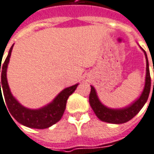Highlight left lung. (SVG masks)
Returning <instances> with one entry per match:
<instances>
[{"mask_svg":"<svg viewBox=\"0 0 154 154\" xmlns=\"http://www.w3.org/2000/svg\"><path fill=\"white\" fill-rule=\"evenodd\" d=\"M141 48V47H140ZM143 52L145 53L146 60V80H145V86L139 97L133 101L131 104L126 107L120 108V109H112L105 106L100 101L96 90L93 86L91 87V91L89 94V103L94 110L96 116L103 122L109 123V124H124L130 121L133 118L140 109L144 107L146 103L147 102L150 89H151V77H150V71H149V63L146 52L141 48ZM154 89V82H153Z\"/></svg>","mask_w":154,"mask_h":154,"instance_id":"left-lung-1","label":"left lung"}]
</instances>
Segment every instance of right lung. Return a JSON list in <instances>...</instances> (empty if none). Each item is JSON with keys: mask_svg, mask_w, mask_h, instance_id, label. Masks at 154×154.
Segmentation results:
<instances>
[{"mask_svg": "<svg viewBox=\"0 0 154 154\" xmlns=\"http://www.w3.org/2000/svg\"><path fill=\"white\" fill-rule=\"evenodd\" d=\"M13 46L9 50L5 61L2 66V68H1L2 62L0 63V72H2V81L0 82V101L1 99L3 100L2 93L1 90V88H2L5 103L8 109L7 110L9 111L8 114H11L19 124L33 129L49 128L61 119L62 116L64 114V111L66 109V101L68 97L75 91L79 83L71 87L66 88L50 103L45 106H43L42 108L29 109L24 107L12 94L7 80V69L9 63V59L11 56Z\"/></svg>", "mask_w": 154, "mask_h": 154, "instance_id": "add662e5", "label": "right lung"}]
</instances>
